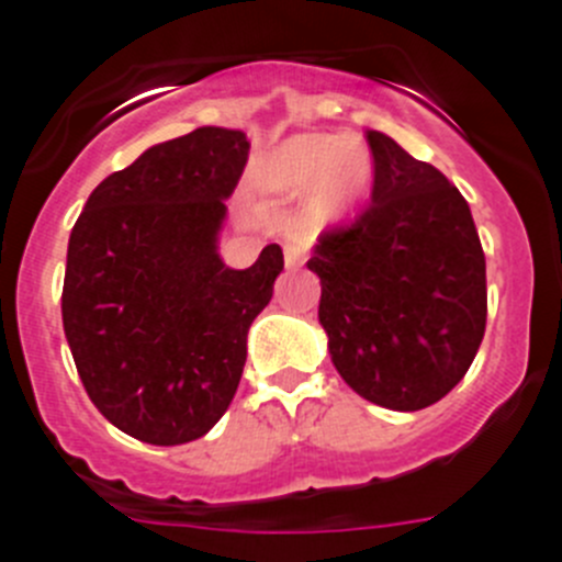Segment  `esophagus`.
<instances>
[{
  "label": "esophagus",
  "instance_id": "obj_1",
  "mask_svg": "<svg viewBox=\"0 0 562 562\" xmlns=\"http://www.w3.org/2000/svg\"><path fill=\"white\" fill-rule=\"evenodd\" d=\"M304 260H307V245H302V241H291V245H285L288 269H296V266H302Z\"/></svg>",
  "mask_w": 562,
  "mask_h": 562
}]
</instances>
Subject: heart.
Listing matches in <instances>:
<instances>
[{
  "label": "heart",
  "instance_id": "1",
  "mask_svg": "<svg viewBox=\"0 0 562 562\" xmlns=\"http://www.w3.org/2000/svg\"><path fill=\"white\" fill-rule=\"evenodd\" d=\"M375 176L372 149L359 135L299 133L282 140L258 162L263 190L304 198L307 217L339 223L367 195Z\"/></svg>",
  "mask_w": 562,
  "mask_h": 562
}]
</instances>
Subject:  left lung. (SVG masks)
Masks as SVG:
<instances>
[{
	"label": "left lung",
	"instance_id": "left-lung-1",
	"mask_svg": "<svg viewBox=\"0 0 562 562\" xmlns=\"http://www.w3.org/2000/svg\"><path fill=\"white\" fill-rule=\"evenodd\" d=\"M375 184L350 225L317 236V317L342 381L389 411L443 400L486 328V260L462 192L394 138L367 130Z\"/></svg>",
	"mask_w": 562,
	"mask_h": 562
}]
</instances>
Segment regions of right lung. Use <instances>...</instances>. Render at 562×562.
Instances as JSON below:
<instances>
[{
  "instance_id": "add662e5",
  "label": "right lung",
  "mask_w": 562,
  "mask_h": 562,
  "mask_svg": "<svg viewBox=\"0 0 562 562\" xmlns=\"http://www.w3.org/2000/svg\"><path fill=\"white\" fill-rule=\"evenodd\" d=\"M247 155L241 130H192L100 181L72 225L65 337L89 400L130 438H203L239 389L247 331L285 266L280 245L249 269L217 252Z\"/></svg>"
}]
</instances>
